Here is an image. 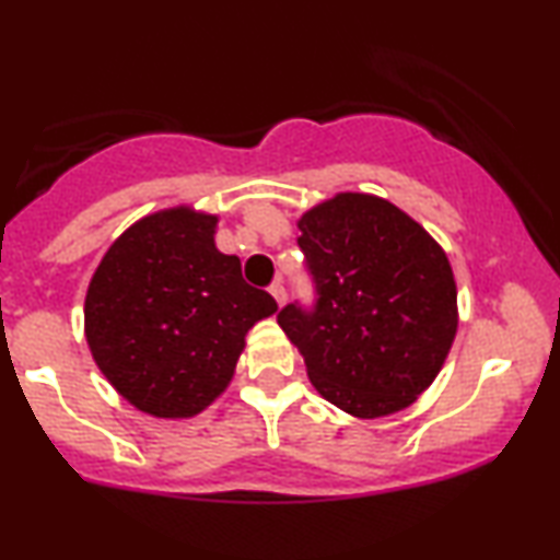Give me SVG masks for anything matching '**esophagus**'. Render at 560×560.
<instances>
[{
    "label": "esophagus",
    "instance_id": "obj_1",
    "mask_svg": "<svg viewBox=\"0 0 560 560\" xmlns=\"http://www.w3.org/2000/svg\"><path fill=\"white\" fill-rule=\"evenodd\" d=\"M270 293H272V298L275 301H278V305H282L285 303V298H288V293H285V285H282L280 280H275L272 285H270Z\"/></svg>",
    "mask_w": 560,
    "mask_h": 560
}]
</instances>
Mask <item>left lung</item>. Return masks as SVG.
I'll list each match as a JSON object with an SVG mask.
<instances>
[{"label":"left lung","mask_w":560,"mask_h":560,"mask_svg":"<svg viewBox=\"0 0 560 560\" xmlns=\"http://www.w3.org/2000/svg\"><path fill=\"white\" fill-rule=\"evenodd\" d=\"M298 229L316 301L288 303L278 324L313 387L357 418L408 408L456 336L446 252L408 213L366 194L324 201Z\"/></svg>","instance_id":"8db88e82"}]
</instances>
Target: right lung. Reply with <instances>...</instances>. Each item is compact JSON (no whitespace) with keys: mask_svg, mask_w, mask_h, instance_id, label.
I'll use <instances>...</instances> for the list:
<instances>
[{"mask_svg":"<svg viewBox=\"0 0 560 560\" xmlns=\"http://www.w3.org/2000/svg\"><path fill=\"white\" fill-rule=\"evenodd\" d=\"M217 217L160 211L129 226L86 293V341L114 389L158 418L201 412L232 380L244 334L278 311L213 244Z\"/></svg>","mask_w":560,"mask_h":560,"instance_id":"add662e5","label":"right lung"}]
</instances>
